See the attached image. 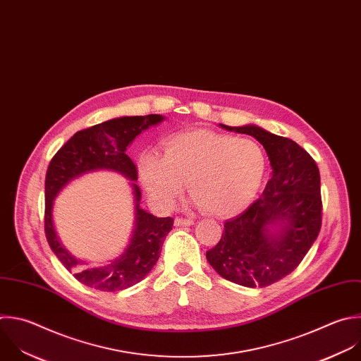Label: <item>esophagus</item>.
Here are the masks:
<instances>
[{"instance_id": "esophagus-1", "label": "esophagus", "mask_w": 361, "mask_h": 361, "mask_svg": "<svg viewBox=\"0 0 361 361\" xmlns=\"http://www.w3.org/2000/svg\"><path fill=\"white\" fill-rule=\"evenodd\" d=\"M174 224H176L177 226H188V225H192V224H194V219H191V218H180V216H177V218L174 219Z\"/></svg>"}]
</instances>
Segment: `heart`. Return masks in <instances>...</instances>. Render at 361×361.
Wrapping results in <instances>:
<instances>
[{"label":"heart","instance_id":"obj_1","mask_svg":"<svg viewBox=\"0 0 361 361\" xmlns=\"http://www.w3.org/2000/svg\"><path fill=\"white\" fill-rule=\"evenodd\" d=\"M267 171L264 149L254 140L209 130L171 136L163 156L146 152L139 177L150 200L171 208L187 181L200 208L224 216L244 209L261 188Z\"/></svg>","mask_w":361,"mask_h":361}]
</instances>
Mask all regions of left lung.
Listing matches in <instances>:
<instances>
[{
	"mask_svg": "<svg viewBox=\"0 0 361 361\" xmlns=\"http://www.w3.org/2000/svg\"><path fill=\"white\" fill-rule=\"evenodd\" d=\"M225 130L255 137L267 150L272 177L262 197L224 224L219 243L207 251L222 278L265 288L293 272L320 232V174L312 156L288 137L258 126Z\"/></svg>",
	"mask_w": 361,
	"mask_h": 361,
	"instance_id": "obj_1",
	"label": "left lung"
}]
</instances>
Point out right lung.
<instances>
[{
  "instance_id": "1",
  "label": "right lung",
  "mask_w": 361,
  "mask_h": 361,
  "mask_svg": "<svg viewBox=\"0 0 361 361\" xmlns=\"http://www.w3.org/2000/svg\"><path fill=\"white\" fill-rule=\"evenodd\" d=\"M163 120L164 117L160 114L125 116L80 130L56 152L48 166L45 177V235L48 244L62 265L89 288L116 292L145 279L160 258L164 239L173 229V218H157L142 209L140 188L132 183L136 218L130 243L118 258L107 265L92 268L76 259L61 244L52 221L54 200L69 181L94 170H113L136 181L137 169L126 154V149L143 130Z\"/></svg>"
}]
</instances>
